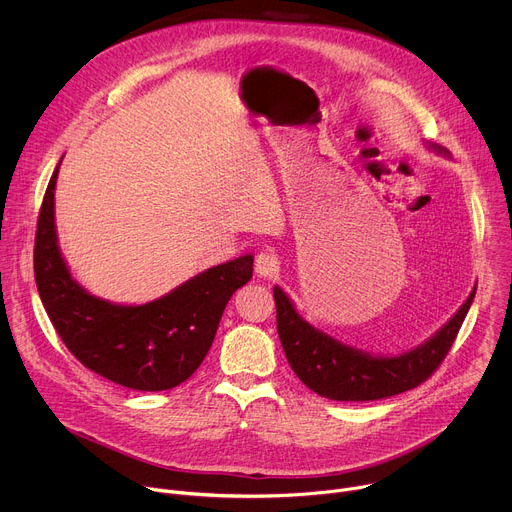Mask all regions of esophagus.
Returning a JSON list of instances; mask_svg holds the SVG:
<instances>
[{"label":"esophagus","instance_id":"obj_1","mask_svg":"<svg viewBox=\"0 0 512 512\" xmlns=\"http://www.w3.org/2000/svg\"><path fill=\"white\" fill-rule=\"evenodd\" d=\"M277 271H279V261H277V257L273 253L261 251L255 257V273L259 277H273Z\"/></svg>","mask_w":512,"mask_h":512}]
</instances>
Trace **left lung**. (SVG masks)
Segmentation results:
<instances>
[{
  "instance_id": "8db88e82",
  "label": "left lung",
  "mask_w": 512,
  "mask_h": 512,
  "mask_svg": "<svg viewBox=\"0 0 512 512\" xmlns=\"http://www.w3.org/2000/svg\"><path fill=\"white\" fill-rule=\"evenodd\" d=\"M437 154H446L429 145ZM476 287L462 308L429 340L399 356H373L338 342L306 322L275 285L277 334L289 367L314 393L332 401H377L415 389L440 367L474 302Z\"/></svg>"
}]
</instances>
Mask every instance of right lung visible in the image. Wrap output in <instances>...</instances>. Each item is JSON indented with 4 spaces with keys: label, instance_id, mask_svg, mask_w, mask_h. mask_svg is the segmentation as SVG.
<instances>
[{
    "label": "right lung",
    "instance_id": "1",
    "mask_svg": "<svg viewBox=\"0 0 512 512\" xmlns=\"http://www.w3.org/2000/svg\"><path fill=\"white\" fill-rule=\"evenodd\" d=\"M58 168L42 200L34 241L36 285L52 326L87 369L121 387H178L200 367L231 296L253 277V255L210 267L150 304L123 306L91 296L58 249Z\"/></svg>",
    "mask_w": 512,
    "mask_h": 512
}]
</instances>
